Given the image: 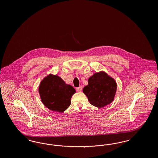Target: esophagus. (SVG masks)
Wrapping results in <instances>:
<instances>
[{
  "label": "esophagus",
  "instance_id": "1",
  "mask_svg": "<svg viewBox=\"0 0 158 158\" xmlns=\"http://www.w3.org/2000/svg\"><path fill=\"white\" fill-rule=\"evenodd\" d=\"M82 90V86H79V88H76V90H77V92H81Z\"/></svg>",
  "mask_w": 158,
  "mask_h": 158
}]
</instances>
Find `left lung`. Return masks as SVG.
Returning <instances> with one entry per match:
<instances>
[{
  "instance_id": "obj_1",
  "label": "left lung",
  "mask_w": 158,
  "mask_h": 158,
  "mask_svg": "<svg viewBox=\"0 0 158 158\" xmlns=\"http://www.w3.org/2000/svg\"><path fill=\"white\" fill-rule=\"evenodd\" d=\"M117 82L111 76L101 70L88 78V84L83 89L91 105L102 108L110 104L117 92Z\"/></svg>"
}]
</instances>
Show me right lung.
Wrapping results in <instances>:
<instances>
[{"label": "right lung", "instance_id": "right-lung-1", "mask_svg": "<svg viewBox=\"0 0 158 158\" xmlns=\"http://www.w3.org/2000/svg\"><path fill=\"white\" fill-rule=\"evenodd\" d=\"M38 92L41 102L47 108L53 111L63 113L71 104V98L76 90L59 76L50 73L41 81Z\"/></svg>", "mask_w": 158, "mask_h": 158}]
</instances>
